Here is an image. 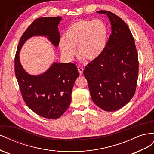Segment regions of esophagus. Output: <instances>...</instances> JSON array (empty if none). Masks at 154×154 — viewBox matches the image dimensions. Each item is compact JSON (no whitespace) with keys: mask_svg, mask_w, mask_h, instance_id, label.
<instances>
[{"mask_svg":"<svg viewBox=\"0 0 154 154\" xmlns=\"http://www.w3.org/2000/svg\"><path fill=\"white\" fill-rule=\"evenodd\" d=\"M78 71L80 73V74H83V68L81 66H78Z\"/></svg>","mask_w":154,"mask_h":154,"instance_id":"1","label":"esophagus"}]
</instances>
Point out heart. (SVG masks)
I'll return each mask as SVG.
<instances>
[{
	"label": "heart",
	"mask_w": 154,
	"mask_h": 154,
	"mask_svg": "<svg viewBox=\"0 0 154 154\" xmlns=\"http://www.w3.org/2000/svg\"><path fill=\"white\" fill-rule=\"evenodd\" d=\"M108 36V27L101 20H79L69 26L60 39L59 48L63 57L71 60L76 53L82 60L98 58L105 49Z\"/></svg>",
	"instance_id": "1"
}]
</instances>
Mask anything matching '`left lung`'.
Segmentation results:
<instances>
[{
	"label": "left lung",
	"mask_w": 154,
	"mask_h": 154,
	"mask_svg": "<svg viewBox=\"0 0 154 154\" xmlns=\"http://www.w3.org/2000/svg\"><path fill=\"white\" fill-rule=\"evenodd\" d=\"M106 14L112 32L105 50L83 71L91 98L100 108L115 111L132 98L138 78L139 61L134 37L127 24L110 11Z\"/></svg>",
	"instance_id": "8db88e82"
}]
</instances>
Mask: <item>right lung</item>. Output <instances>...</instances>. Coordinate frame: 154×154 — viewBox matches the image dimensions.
<instances>
[{"mask_svg":"<svg viewBox=\"0 0 154 154\" xmlns=\"http://www.w3.org/2000/svg\"><path fill=\"white\" fill-rule=\"evenodd\" d=\"M61 20L60 17L36 18L22 35L15 58V76L23 100L35 113L49 119L60 118L70 105L72 89L79 76L76 65L54 63L44 74L32 76L22 68L19 53L25 42L33 36H47L57 47Z\"/></svg>","mask_w":154,"mask_h":154,"instance_id":"1","label":"right lung"}]
</instances>
